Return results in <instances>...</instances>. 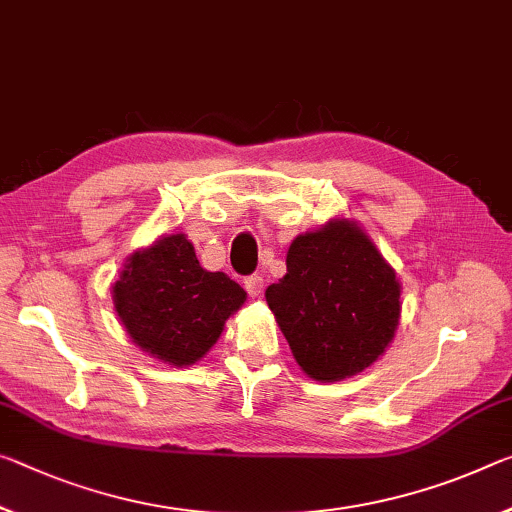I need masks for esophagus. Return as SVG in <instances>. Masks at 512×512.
<instances>
[{"instance_id":"1","label":"esophagus","mask_w":512,"mask_h":512,"mask_svg":"<svg viewBox=\"0 0 512 512\" xmlns=\"http://www.w3.org/2000/svg\"><path fill=\"white\" fill-rule=\"evenodd\" d=\"M243 287H246L250 296L257 298L264 291V278H262V275H250V278L243 280Z\"/></svg>"}]
</instances>
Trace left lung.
I'll use <instances>...</instances> for the list:
<instances>
[{
	"mask_svg": "<svg viewBox=\"0 0 512 512\" xmlns=\"http://www.w3.org/2000/svg\"><path fill=\"white\" fill-rule=\"evenodd\" d=\"M266 303L303 373L337 383L392 344L401 282L367 230L339 216L291 241L287 273L266 289Z\"/></svg>",
	"mask_w": 512,
	"mask_h": 512,
	"instance_id": "obj_1",
	"label": "left lung"
}]
</instances>
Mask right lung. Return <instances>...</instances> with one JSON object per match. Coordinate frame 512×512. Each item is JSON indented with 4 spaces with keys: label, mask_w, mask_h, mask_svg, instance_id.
I'll return each mask as SVG.
<instances>
[{
    "label": "right lung",
    "mask_w": 512,
    "mask_h": 512,
    "mask_svg": "<svg viewBox=\"0 0 512 512\" xmlns=\"http://www.w3.org/2000/svg\"><path fill=\"white\" fill-rule=\"evenodd\" d=\"M113 310L129 339L150 358L191 367L205 358L225 321L246 303L241 285L202 269L182 232L134 250L111 287Z\"/></svg>",
    "instance_id": "add662e5"
}]
</instances>
